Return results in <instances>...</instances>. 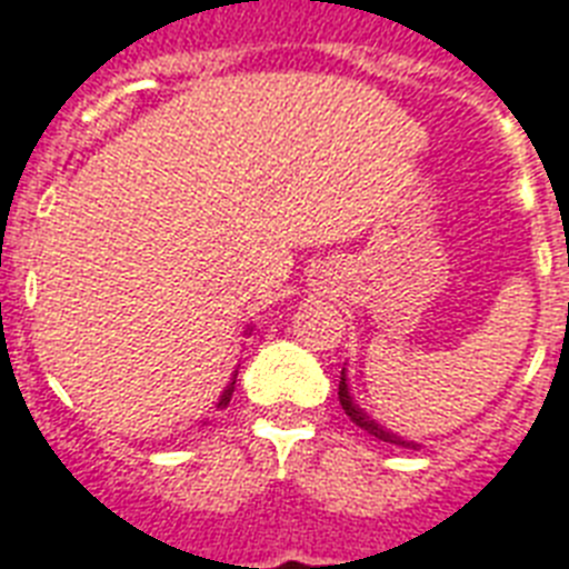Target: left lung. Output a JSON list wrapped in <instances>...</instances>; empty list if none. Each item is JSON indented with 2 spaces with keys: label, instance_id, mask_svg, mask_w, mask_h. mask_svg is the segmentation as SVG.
<instances>
[{
  "label": "left lung",
  "instance_id": "8db88e82",
  "mask_svg": "<svg viewBox=\"0 0 569 569\" xmlns=\"http://www.w3.org/2000/svg\"><path fill=\"white\" fill-rule=\"evenodd\" d=\"M339 405H342V410H346V413L351 416V422L360 425V428H363V431H369V433H372V437H378V440H383V442H396V446H413V442L401 440V437H396V433L383 431V428H380V425L375 422V419H369V416H366L363 410H360V407L355 405V398H351V392H348L346 372H342V380H339ZM413 449H416V446H413Z\"/></svg>",
  "mask_w": 569,
  "mask_h": 569
}]
</instances>
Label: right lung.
I'll list each match as a JSON object with an SVG mask.
<instances>
[{
	"instance_id": "add662e5",
	"label": "right lung",
	"mask_w": 569,
	"mask_h": 569,
	"mask_svg": "<svg viewBox=\"0 0 569 569\" xmlns=\"http://www.w3.org/2000/svg\"><path fill=\"white\" fill-rule=\"evenodd\" d=\"M230 396H232V387H227V392H223V396H221V401H218V407L227 405V401H230Z\"/></svg>"
}]
</instances>
